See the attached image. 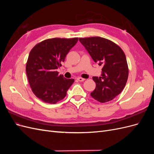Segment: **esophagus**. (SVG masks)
<instances>
[{"mask_svg":"<svg viewBox=\"0 0 154 154\" xmlns=\"http://www.w3.org/2000/svg\"><path fill=\"white\" fill-rule=\"evenodd\" d=\"M77 80L79 81V82H83V81L85 80V79L81 78V77H78V78H77Z\"/></svg>","mask_w":154,"mask_h":154,"instance_id":"obj_1","label":"esophagus"}]
</instances>
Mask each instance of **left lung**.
<instances>
[{
	"label": "left lung",
	"mask_w": 154,
	"mask_h": 154,
	"mask_svg": "<svg viewBox=\"0 0 154 154\" xmlns=\"http://www.w3.org/2000/svg\"><path fill=\"white\" fill-rule=\"evenodd\" d=\"M79 40L93 60L103 65L101 76L92 77L96 86L91 96L100 103L112 100L122 92L128 80V67L123 51L113 42L100 36Z\"/></svg>",
	"instance_id": "obj_1"
}]
</instances>
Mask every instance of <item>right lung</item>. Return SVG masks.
Wrapping results in <instances>:
<instances>
[{
    "instance_id": "obj_1",
    "label": "right lung",
    "mask_w": 154,
    "mask_h": 154,
    "mask_svg": "<svg viewBox=\"0 0 154 154\" xmlns=\"http://www.w3.org/2000/svg\"><path fill=\"white\" fill-rule=\"evenodd\" d=\"M78 38L46 39L31 50L26 63L27 79L33 94L45 103L55 104L66 96L74 82L58 74L66 55Z\"/></svg>"
}]
</instances>
